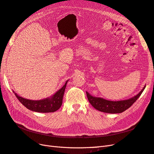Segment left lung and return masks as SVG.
Wrapping results in <instances>:
<instances>
[{
  "mask_svg": "<svg viewBox=\"0 0 154 154\" xmlns=\"http://www.w3.org/2000/svg\"><path fill=\"white\" fill-rule=\"evenodd\" d=\"M144 86L141 92L137 94L136 96H134L132 98H130L127 100L123 101H109L105 99L101 98V97H96L92 96L90 95L87 92V98L89 101L90 103L97 110H100L103 112L106 113H110V114H117V113H122L123 112L125 111L128 108H130L136 101L139 97L141 96L144 89L145 88Z\"/></svg>",
  "mask_w": 154,
  "mask_h": 154,
  "instance_id": "1",
  "label": "left lung"
}]
</instances>
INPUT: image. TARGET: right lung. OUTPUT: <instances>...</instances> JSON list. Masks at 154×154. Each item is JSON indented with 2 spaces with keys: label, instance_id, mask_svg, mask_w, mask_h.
Instances as JSON below:
<instances>
[{
  "label": "right lung",
  "instance_id": "add662e5",
  "mask_svg": "<svg viewBox=\"0 0 154 154\" xmlns=\"http://www.w3.org/2000/svg\"><path fill=\"white\" fill-rule=\"evenodd\" d=\"M67 83V82L52 97L42 100L34 101L27 100L18 96L16 93H15V94L20 103L30 110L43 113L53 112L58 110L62 105L63 96Z\"/></svg>",
  "mask_w": 154,
  "mask_h": 154
}]
</instances>
